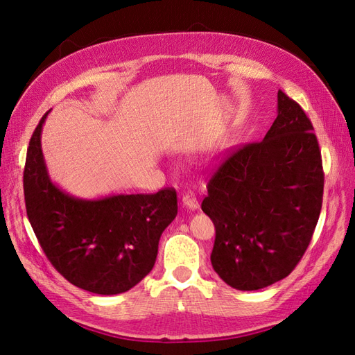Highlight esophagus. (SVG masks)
<instances>
[{
  "label": "esophagus",
  "instance_id": "obj_1",
  "mask_svg": "<svg viewBox=\"0 0 355 355\" xmlns=\"http://www.w3.org/2000/svg\"><path fill=\"white\" fill-rule=\"evenodd\" d=\"M182 204H184V207H187L189 210L198 209V200L191 191H188L187 194H184V197H182Z\"/></svg>",
  "mask_w": 355,
  "mask_h": 355
}]
</instances>
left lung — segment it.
I'll use <instances>...</instances> for the list:
<instances>
[{"instance_id": "8db88e82", "label": "left lung", "mask_w": 355, "mask_h": 355, "mask_svg": "<svg viewBox=\"0 0 355 355\" xmlns=\"http://www.w3.org/2000/svg\"><path fill=\"white\" fill-rule=\"evenodd\" d=\"M263 141L240 146L214 171L202 211L216 239L213 270L237 290L283 280L302 259L321 211L324 173L314 127L278 90Z\"/></svg>"}]
</instances>
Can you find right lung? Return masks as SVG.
I'll use <instances>...</instances> for the list:
<instances>
[{"mask_svg": "<svg viewBox=\"0 0 355 355\" xmlns=\"http://www.w3.org/2000/svg\"><path fill=\"white\" fill-rule=\"evenodd\" d=\"M49 112L32 133L24 171L31 227L69 283L96 295L124 293L151 272L161 234L178 214L176 191L94 200L67 194L51 182L41 151Z\"/></svg>", "mask_w": 355, "mask_h": 355, "instance_id": "right-lung-1", "label": "right lung"}]
</instances>
